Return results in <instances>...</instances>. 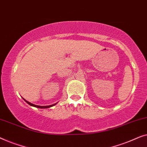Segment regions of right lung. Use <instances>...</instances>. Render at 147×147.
I'll list each match as a JSON object with an SVG mask.
<instances>
[{
    "mask_svg": "<svg viewBox=\"0 0 147 147\" xmlns=\"http://www.w3.org/2000/svg\"><path fill=\"white\" fill-rule=\"evenodd\" d=\"M23 99H24V98H23ZM25 100L26 102H27L28 105H30V106L36 107V108H39V109H47V108H50V107H53V106H54V105H56V103H55V104H53V105H49V106H38V105H34V104H32V103H30V102H28V101L26 100Z\"/></svg>",
    "mask_w": 147,
    "mask_h": 147,
    "instance_id": "1",
    "label": "right lung"
}]
</instances>
